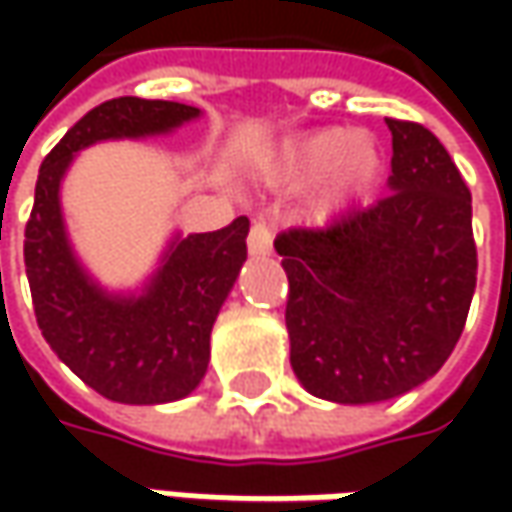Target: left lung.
I'll use <instances>...</instances> for the list:
<instances>
[{"instance_id":"obj_1","label":"left lung","mask_w":512,"mask_h":512,"mask_svg":"<svg viewBox=\"0 0 512 512\" xmlns=\"http://www.w3.org/2000/svg\"><path fill=\"white\" fill-rule=\"evenodd\" d=\"M199 110L122 96L88 110L42 159L25 270L36 325L50 350L99 396L122 404L182 399L202 382L210 327L247 259V219L176 236L139 296H110L70 250L59 182L79 150L105 139H139L179 128Z\"/></svg>"}]
</instances>
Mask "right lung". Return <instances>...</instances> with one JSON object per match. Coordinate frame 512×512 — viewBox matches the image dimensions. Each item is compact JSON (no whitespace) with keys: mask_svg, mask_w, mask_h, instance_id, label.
Masks as SVG:
<instances>
[{"mask_svg":"<svg viewBox=\"0 0 512 512\" xmlns=\"http://www.w3.org/2000/svg\"><path fill=\"white\" fill-rule=\"evenodd\" d=\"M387 128L390 193L276 239L290 282V364L327 402H384L433 376L462 336L476 287L462 173L422 125L387 119Z\"/></svg>","mask_w":512,"mask_h":512,"instance_id":"right-lung-1","label":"right lung"}]
</instances>
